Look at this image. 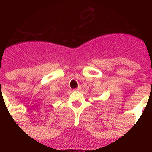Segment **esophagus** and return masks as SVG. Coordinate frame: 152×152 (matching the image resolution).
<instances>
[{
  "instance_id": "34e87169",
  "label": "esophagus",
  "mask_w": 152,
  "mask_h": 152,
  "mask_svg": "<svg viewBox=\"0 0 152 152\" xmlns=\"http://www.w3.org/2000/svg\"><path fill=\"white\" fill-rule=\"evenodd\" d=\"M78 90H79V88H75L74 89V91H78Z\"/></svg>"
}]
</instances>
